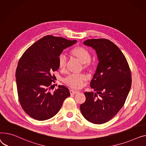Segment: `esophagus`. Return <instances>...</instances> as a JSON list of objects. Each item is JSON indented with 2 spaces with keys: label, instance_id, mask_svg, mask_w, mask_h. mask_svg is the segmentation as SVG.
Returning a JSON list of instances; mask_svg holds the SVG:
<instances>
[{
  "label": "esophagus",
  "instance_id": "34e87169",
  "mask_svg": "<svg viewBox=\"0 0 146 146\" xmlns=\"http://www.w3.org/2000/svg\"><path fill=\"white\" fill-rule=\"evenodd\" d=\"M79 92V91H75L73 90H70V94H78Z\"/></svg>",
  "mask_w": 146,
  "mask_h": 146
}]
</instances>
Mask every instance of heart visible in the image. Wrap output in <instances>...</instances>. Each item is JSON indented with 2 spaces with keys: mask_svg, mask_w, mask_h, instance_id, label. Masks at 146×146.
<instances>
[{
  "mask_svg": "<svg viewBox=\"0 0 146 146\" xmlns=\"http://www.w3.org/2000/svg\"><path fill=\"white\" fill-rule=\"evenodd\" d=\"M71 56L76 58L82 64L83 68L85 70H90L92 64L91 62V54L89 51L81 46H76L70 51ZM58 66L60 69L65 70L68 64V59L64 54L58 57ZM87 76L84 74L69 75L64 79L65 84L73 89H80L82 84L87 80Z\"/></svg>",
  "mask_w": 146,
  "mask_h": 146,
  "instance_id": "heart-1",
  "label": "heart"
}]
</instances>
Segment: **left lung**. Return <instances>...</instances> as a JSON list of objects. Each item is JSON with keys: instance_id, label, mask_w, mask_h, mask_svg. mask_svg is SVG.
<instances>
[{"instance_id": "8db88e82", "label": "left lung", "mask_w": 146, "mask_h": 146, "mask_svg": "<svg viewBox=\"0 0 146 146\" xmlns=\"http://www.w3.org/2000/svg\"><path fill=\"white\" fill-rule=\"evenodd\" d=\"M84 44L96 50L99 63L90 83L96 93L84 92L86 100L80 110L88 121L104 124L123 107L131 88V70L125 56L113 42L92 39Z\"/></svg>"}]
</instances>
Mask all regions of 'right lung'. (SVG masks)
Segmentation results:
<instances>
[{"label":"right lung","instance_id":"add662e5","mask_svg":"<svg viewBox=\"0 0 146 146\" xmlns=\"http://www.w3.org/2000/svg\"><path fill=\"white\" fill-rule=\"evenodd\" d=\"M76 42L46 35L28 48L20 58L16 71L18 99L31 117L39 121L53 117L70 96L64 85H59L54 91L50 89L55 82L53 72L59 69V56Z\"/></svg>","mask_w":146,"mask_h":146}]
</instances>
